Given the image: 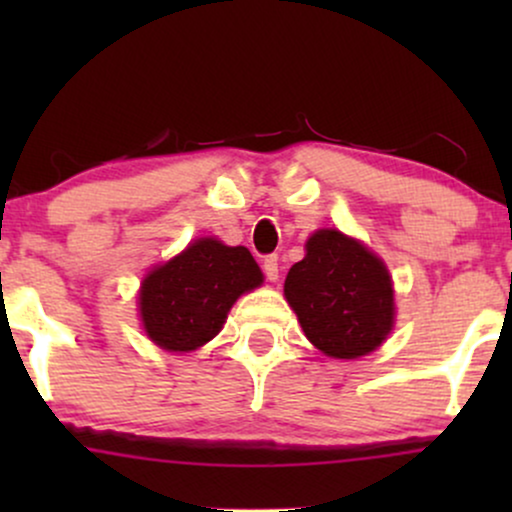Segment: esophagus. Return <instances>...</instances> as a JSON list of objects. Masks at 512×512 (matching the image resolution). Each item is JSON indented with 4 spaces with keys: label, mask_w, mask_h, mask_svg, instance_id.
Segmentation results:
<instances>
[{
    "label": "esophagus",
    "mask_w": 512,
    "mask_h": 512,
    "mask_svg": "<svg viewBox=\"0 0 512 512\" xmlns=\"http://www.w3.org/2000/svg\"><path fill=\"white\" fill-rule=\"evenodd\" d=\"M262 272H264V276H267L269 281H276V279H279V260H276L274 255L264 257V262H262Z\"/></svg>",
    "instance_id": "1"
}]
</instances>
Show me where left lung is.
I'll use <instances>...</instances> for the list:
<instances>
[{
	"label": "left lung",
	"instance_id": "obj_1",
	"mask_svg": "<svg viewBox=\"0 0 512 512\" xmlns=\"http://www.w3.org/2000/svg\"><path fill=\"white\" fill-rule=\"evenodd\" d=\"M284 293L305 337L334 358L370 354L395 320L383 260L332 228L310 236L305 257L286 274Z\"/></svg>",
	"mask_w": 512,
	"mask_h": 512
}]
</instances>
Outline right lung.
Masks as SVG:
<instances>
[{
  "mask_svg": "<svg viewBox=\"0 0 512 512\" xmlns=\"http://www.w3.org/2000/svg\"><path fill=\"white\" fill-rule=\"evenodd\" d=\"M260 284L262 272L248 248L202 238L144 279V330L163 349L192 351L221 332L240 293Z\"/></svg>",
  "mask_w": 512,
  "mask_h": 512,
  "instance_id": "obj_1",
  "label": "right lung"
}]
</instances>
